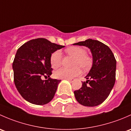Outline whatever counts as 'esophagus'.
Masks as SVG:
<instances>
[{"label":"esophagus","instance_id":"34e87169","mask_svg":"<svg viewBox=\"0 0 131 131\" xmlns=\"http://www.w3.org/2000/svg\"><path fill=\"white\" fill-rule=\"evenodd\" d=\"M66 80H67V81H69V82H72L73 81V79H66Z\"/></svg>","mask_w":131,"mask_h":131}]
</instances>
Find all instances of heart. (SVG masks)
<instances>
[{
	"instance_id": "heart-1",
	"label": "heart",
	"mask_w": 131,
	"mask_h": 131,
	"mask_svg": "<svg viewBox=\"0 0 131 131\" xmlns=\"http://www.w3.org/2000/svg\"><path fill=\"white\" fill-rule=\"evenodd\" d=\"M66 53L74 57L72 66L70 69L60 68L54 72L57 79H69L77 76L81 73V68L84 71L88 70L92 64L91 57L86 54V50L79 47H72L66 50ZM62 54L60 51H56L50 57V64L53 69H57L61 65Z\"/></svg>"
}]
</instances>
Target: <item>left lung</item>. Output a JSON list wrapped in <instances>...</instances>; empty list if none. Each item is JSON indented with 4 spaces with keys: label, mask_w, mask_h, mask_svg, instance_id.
I'll list each match as a JSON object with an SVG mask.
<instances>
[{
    "label": "left lung",
    "mask_w": 131,
    "mask_h": 131,
    "mask_svg": "<svg viewBox=\"0 0 131 131\" xmlns=\"http://www.w3.org/2000/svg\"><path fill=\"white\" fill-rule=\"evenodd\" d=\"M73 45L88 47L93 56L92 67L85 77L87 80L74 91L75 99L82 105H99L107 98L115 84V57L108 46L98 40L88 39Z\"/></svg>",
    "instance_id": "obj_1"
}]
</instances>
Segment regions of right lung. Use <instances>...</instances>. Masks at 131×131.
Returning <instances> with one entry per match:
<instances>
[{
	"label": "right lung",
	"instance_id": "1",
	"mask_svg": "<svg viewBox=\"0 0 131 131\" xmlns=\"http://www.w3.org/2000/svg\"><path fill=\"white\" fill-rule=\"evenodd\" d=\"M64 46L45 38L29 40L17 50L13 63L14 81L17 91L27 102L43 105L54 96L61 80L52 79L50 57ZM43 76L49 77L42 80Z\"/></svg>",
	"mask_w": 131,
	"mask_h": 131
}]
</instances>
